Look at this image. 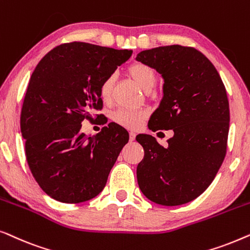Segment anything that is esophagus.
Returning a JSON list of instances; mask_svg holds the SVG:
<instances>
[{
  "label": "esophagus",
  "mask_w": 250,
  "mask_h": 250,
  "mask_svg": "<svg viewBox=\"0 0 250 250\" xmlns=\"http://www.w3.org/2000/svg\"><path fill=\"white\" fill-rule=\"evenodd\" d=\"M135 140V133L134 132H129V141L133 142Z\"/></svg>",
  "instance_id": "esophagus-1"
}]
</instances>
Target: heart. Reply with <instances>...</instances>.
<instances>
[{
	"mask_svg": "<svg viewBox=\"0 0 250 250\" xmlns=\"http://www.w3.org/2000/svg\"><path fill=\"white\" fill-rule=\"evenodd\" d=\"M127 73L132 80L142 88L143 91H149L155 86L156 74L155 70L148 64L142 62H135L128 67ZM115 83V76H108L102 81L100 85V97L104 101H109L111 98L112 87ZM146 117V112L143 110H127V109H119L112 116L114 121L117 124L127 128H139L143 124Z\"/></svg>",
	"mask_w": 250,
	"mask_h": 250,
	"instance_id": "heart-1",
	"label": "heart"
}]
</instances>
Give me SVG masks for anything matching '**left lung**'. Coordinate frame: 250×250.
<instances>
[{"label":"left lung","mask_w":250,"mask_h":250,"mask_svg":"<svg viewBox=\"0 0 250 250\" xmlns=\"http://www.w3.org/2000/svg\"><path fill=\"white\" fill-rule=\"evenodd\" d=\"M135 59L164 81L149 129L174 132L166 148L149 134L136 136L145 149L136 168L139 188L163 206L190 203L210 186L227 153L230 109L224 84L214 64L193 47L159 46Z\"/></svg>","instance_id":"obj_1"}]
</instances>
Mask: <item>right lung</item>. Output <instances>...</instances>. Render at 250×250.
<instances>
[{
	"instance_id": "obj_1",
	"label": "right lung",
	"mask_w": 250,
	"mask_h": 250,
	"mask_svg": "<svg viewBox=\"0 0 250 250\" xmlns=\"http://www.w3.org/2000/svg\"><path fill=\"white\" fill-rule=\"evenodd\" d=\"M131 56V50L73 42L51 50L33 71L20 128L34 179L53 199L84 203L104 190L128 133L110 123L91 138L81 132L82 122L102 108V81Z\"/></svg>"
}]
</instances>
